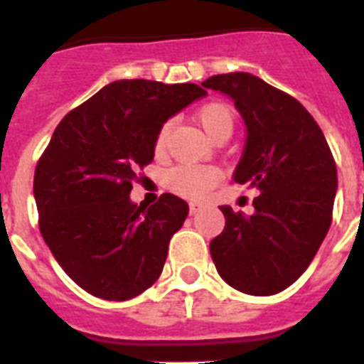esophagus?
<instances>
[{
  "label": "esophagus",
  "mask_w": 364,
  "mask_h": 364,
  "mask_svg": "<svg viewBox=\"0 0 364 364\" xmlns=\"http://www.w3.org/2000/svg\"><path fill=\"white\" fill-rule=\"evenodd\" d=\"M202 209V205H198V203H191V208H188V211H191V215H196L198 211Z\"/></svg>",
  "instance_id": "obj_1"
}]
</instances>
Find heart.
I'll return each mask as SVG.
<instances>
[{
  "label": "heart",
  "mask_w": 364,
  "mask_h": 364,
  "mask_svg": "<svg viewBox=\"0 0 364 364\" xmlns=\"http://www.w3.org/2000/svg\"><path fill=\"white\" fill-rule=\"evenodd\" d=\"M200 125L203 127V131L208 132L211 138L224 131L232 132L233 129V114L228 106L223 102H209V105L202 106L196 114ZM170 123L159 129L155 140L156 153H161L166 147L168 136H170ZM220 170L215 166H177L172 170L168 183L173 192H177L179 196L191 198V200H202L209 194L213 187H217L220 181Z\"/></svg>",
  "instance_id": "heart-1"
}]
</instances>
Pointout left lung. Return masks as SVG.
<instances>
[{
    "mask_svg": "<svg viewBox=\"0 0 364 364\" xmlns=\"http://www.w3.org/2000/svg\"><path fill=\"white\" fill-rule=\"evenodd\" d=\"M203 87L233 100L247 140L233 181L259 191L250 217L223 205L226 226L209 245L226 284L250 295L291 286L314 259L331 226L336 164L299 100L249 73L211 76Z\"/></svg>",
    "mask_w": 364,
    "mask_h": 364,
    "instance_id": "left-lung-1",
    "label": "left lung"
}]
</instances>
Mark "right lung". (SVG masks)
Returning a JSON list of instances; mask_svg holds the SVG:
<instances>
[{
    "label": "right lung",
    "mask_w": 364,
    "mask_h": 364,
    "mask_svg": "<svg viewBox=\"0 0 364 364\" xmlns=\"http://www.w3.org/2000/svg\"><path fill=\"white\" fill-rule=\"evenodd\" d=\"M205 95L196 84L117 80L55 127L35 168L38 228L87 294L127 301L161 277L188 205L166 192L144 208L129 194L136 172L155 156L159 129Z\"/></svg>",
    "instance_id": "obj_1"
}]
</instances>
